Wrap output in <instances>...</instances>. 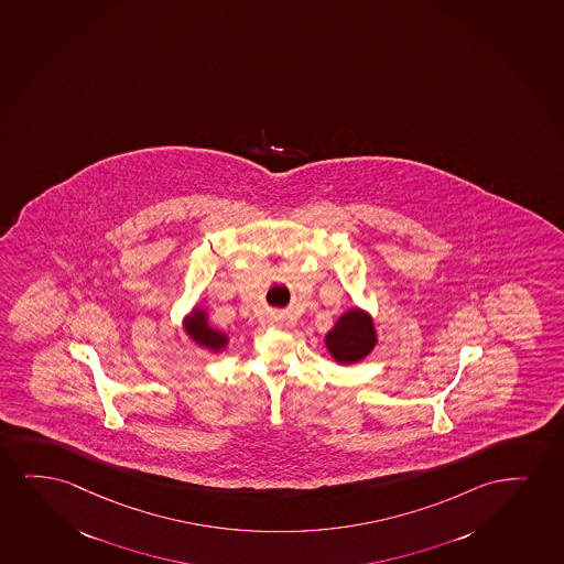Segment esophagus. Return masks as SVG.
Here are the masks:
<instances>
[{"instance_id":"esophagus-1","label":"esophagus","mask_w":564,"mask_h":564,"mask_svg":"<svg viewBox=\"0 0 564 564\" xmlns=\"http://www.w3.org/2000/svg\"><path fill=\"white\" fill-rule=\"evenodd\" d=\"M271 325H273V327H281V325H283V315H281V314L271 315Z\"/></svg>"}]
</instances>
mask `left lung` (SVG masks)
Wrapping results in <instances>:
<instances>
[{"mask_svg":"<svg viewBox=\"0 0 564 564\" xmlns=\"http://www.w3.org/2000/svg\"><path fill=\"white\" fill-rule=\"evenodd\" d=\"M323 343L337 364L354 366L366 359L379 343L373 317L364 307L351 306L327 330Z\"/></svg>","mask_w":564,"mask_h":564,"instance_id":"left-lung-1","label":"left lung"}]
</instances>
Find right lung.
<instances>
[{
	"mask_svg": "<svg viewBox=\"0 0 564 564\" xmlns=\"http://www.w3.org/2000/svg\"><path fill=\"white\" fill-rule=\"evenodd\" d=\"M183 330L193 343L197 344L198 348H205L210 354H220L229 344V335L224 330L216 329L210 323V315L200 306L191 310L189 315L183 322Z\"/></svg>",
	"mask_w": 564,
	"mask_h": 564,
	"instance_id": "right-lung-1",
	"label": "right lung"
}]
</instances>
